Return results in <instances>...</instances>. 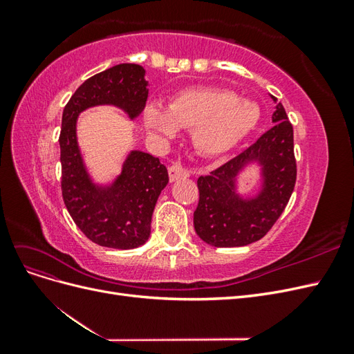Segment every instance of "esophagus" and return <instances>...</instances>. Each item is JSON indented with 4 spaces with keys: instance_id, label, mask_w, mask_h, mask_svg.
<instances>
[{
    "instance_id": "esophagus-1",
    "label": "esophagus",
    "mask_w": 354,
    "mask_h": 354,
    "mask_svg": "<svg viewBox=\"0 0 354 354\" xmlns=\"http://www.w3.org/2000/svg\"><path fill=\"white\" fill-rule=\"evenodd\" d=\"M168 174H169V181H177L180 178H187L190 176L189 171L178 164L171 165L168 168Z\"/></svg>"
}]
</instances>
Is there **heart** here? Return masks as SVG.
<instances>
[{"mask_svg": "<svg viewBox=\"0 0 354 354\" xmlns=\"http://www.w3.org/2000/svg\"><path fill=\"white\" fill-rule=\"evenodd\" d=\"M260 121L259 104L229 90L196 88L177 94L167 106L149 104L145 125L162 142L173 140L178 128L194 130L192 140L207 156H218L238 146Z\"/></svg>", "mask_w": 354, "mask_h": 354, "instance_id": "heart-1", "label": "heart"}]
</instances>
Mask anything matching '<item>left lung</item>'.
<instances>
[{
    "mask_svg": "<svg viewBox=\"0 0 354 354\" xmlns=\"http://www.w3.org/2000/svg\"><path fill=\"white\" fill-rule=\"evenodd\" d=\"M269 131L227 164L198 178L199 203L194 212L198 236L217 248L245 246L260 241L281 217L297 178L294 131L282 103L274 99ZM261 167V186L242 196L237 178L250 165Z\"/></svg>",
    "mask_w": 354,
    "mask_h": 354,
    "instance_id": "8db88e82",
    "label": "left lung"
}]
</instances>
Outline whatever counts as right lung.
Masks as SVG:
<instances>
[{"label": "right lung", "instance_id": "add662e5", "mask_svg": "<svg viewBox=\"0 0 354 354\" xmlns=\"http://www.w3.org/2000/svg\"><path fill=\"white\" fill-rule=\"evenodd\" d=\"M146 71L121 63L88 78L63 109L59 137L62 195L75 224L94 243L115 250H133L151 236V221L168 171L155 158L131 151L121 173L111 183H95L84 162L77 137L81 112L94 106H115L136 120L146 106Z\"/></svg>", "mask_w": 354, "mask_h": 354}]
</instances>
